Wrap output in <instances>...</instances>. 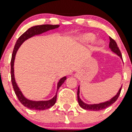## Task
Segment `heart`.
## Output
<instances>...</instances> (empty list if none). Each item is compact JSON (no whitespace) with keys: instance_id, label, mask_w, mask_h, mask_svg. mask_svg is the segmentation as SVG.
<instances>
[{"instance_id":"1","label":"heart","mask_w":132,"mask_h":132,"mask_svg":"<svg viewBox=\"0 0 132 132\" xmlns=\"http://www.w3.org/2000/svg\"><path fill=\"white\" fill-rule=\"evenodd\" d=\"M95 35H93V34L88 33V34H85V35H82V37H81V40L85 42H90L93 41L95 39Z\"/></svg>"}]
</instances>
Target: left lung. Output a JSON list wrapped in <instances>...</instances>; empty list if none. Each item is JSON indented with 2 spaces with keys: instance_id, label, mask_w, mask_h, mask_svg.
Masks as SVG:
<instances>
[{
  "instance_id": "left-lung-1",
  "label": "left lung",
  "mask_w": 132,
  "mask_h": 132,
  "mask_svg": "<svg viewBox=\"0 0 132 132\" xmlns=\"http://www.w3.org/2000/svg\"><path fill=\"white\" fill-rule=\"evenodd\" d=\"M109 48H111V50L113 51V53H116L118 56L120 57L121 59H122V55H121V53H120V50L119 48L118 47V45L116 44V42L113 40L111 37H109ZM122 88V87H121ZM121 88H120L119 91L118 92L117 95L114 96V97L111 99L109 101H107V102H103V103H100V104H87L86 103L82 102V100H81L80 97H79V88L78 87V89H77V100H78V103H79V105L82 109H86V110H90V111H100L102 110V109H104L107 108L108 106H111V104H113L114 102L117 100V99L118 98L120 95V91H121Z\"/></svg>"
}]
</instances>
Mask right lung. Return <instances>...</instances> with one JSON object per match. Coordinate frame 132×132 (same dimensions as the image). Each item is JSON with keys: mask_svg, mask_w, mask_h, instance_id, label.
<instances>
[{"mask_svg": "<svg viewBox=\"0 0 132 132\" xmlns=\"http://www.w3.org/2000/svg\"><path fill=\"white\" fill-rule=\"evenodd\" d=\"M59 25H41V26H33L32 28H29L26 32L23 34V35L19 37L18 40L16 41V43L15 44L14 48L13 50L12 55V59H11V80H12V84L13 88L14 90V92L16 95L19 100L21 102L23 105L30 109H34V110H45L47 109L50 108L53 106L56 102L57 100V95L53 97V99L48 100V101H32L30 100L26 99L24 97L23 95L22 94L21 91L20 90L16 83L15 82L14 75V62L15 55L16 53L17 50L21 46L23 42H25L26 39H29L32 36H35L36 35H39L43 32H45L46 31L50 30L55 29L59 27ZM66 79V77H62L60 79L57 84V90L59 89V87L62 86V84L65 82Z\"/></svg>", "mask_w": 132, "mask_h": 132, "instance_id": "add662e5", "label": "right lung"}]
</instances>
